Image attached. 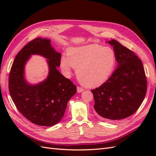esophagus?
I'll return each instance as SVG.
<instances>
[{
  "label": "esophagus",
  "instance_id": "esophagus-1",
  "mask_svg": "<svg viewBox=\"0 0 156 156\" xmlns=\"http://www.w3.org/2000/svg\"><path fill=\"white\" fill-rule=\"evenodd\" d=\"M77 92H78V93H81L82 92H83V91H84V89H83V88H81V87H77Z\"/></svg>",
  "mask_w": 156,
  "mask_h": 156
}]
</instances>
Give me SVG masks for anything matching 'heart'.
<instances>
[{
    "instance_id": "b5f03b06",
    "label": "heart",
    "mask_w": 156,
    "mask_h": 156,
    "mask_svg": "<svg viewBox=\"0 0 156 156\" xmlns=\"http://www.w3.org/2000/svg\"><path fill=\"white\" fill-rule=\"evenodd\" d=\"M116 63L114 49L110 47L91 44L71 48L68 57L64 56L60 67L67 76L76 69L79 82L88 87L102 85L111 77Z\"/></svg>"
}]
</instances>
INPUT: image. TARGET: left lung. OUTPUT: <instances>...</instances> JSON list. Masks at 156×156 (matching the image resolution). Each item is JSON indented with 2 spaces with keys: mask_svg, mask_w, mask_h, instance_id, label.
<instances>
[{
  "mask_svg": "<svg viewBox=\"0 0 156 156\" xmlns=\"http://www.w3.org/2000/svg\"><path fill=\"white\" fill-rule=\"evenodd\" d=\"M107 43L116 53L117 68L104 84L91 91L98 116L115 121L137 111L144 99L147 82L142 61L133 51L115 40Z\"/></svg>",
  "mask_w": 156,
  "mask_h": 156,
  "instance_id": "1",
  "label": "left lung"
}]
</instances>
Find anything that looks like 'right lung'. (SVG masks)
I'll list each match as a JSON object with an SVG mask.
<instances>
[{"label":"right lung","instance_id":"1","mask_svg":"<svg viewBox=\"0 0 156 156\" xmlns=\"http://www.w3.org/2000/svg\"><path fill=\"white\" fill-rule=\"evenodd\" d=\"M45 58L48 75L44 81L31 84L25 77V65L32 55ZM61 54L48 38L30 41L16 55L9 75V90L17 109L33 124L52 126L62 119L68 101L77 92V87L60 73Z\"/></svg>","mask_w":156,"mask_h":156}]
</instances>
